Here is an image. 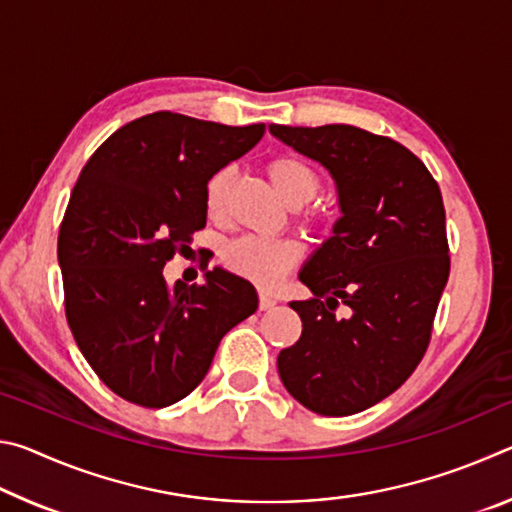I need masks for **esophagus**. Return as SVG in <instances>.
<instances>
[{"label": "esophagus", "instance_id": "obj_1", "mask_svg": "<svg viewBox=\"0 0 512 512\" xmlns=\"http://www.w3.org/2000/svg\"><path fill=\"white\" fill-rule=\"evenodd\" d=\"M277 305V300L271 296V293H259V309L262 311H268V309H273Z\"/></svg>", "mask_w": 512, "mask_h": 512}]
</instances>
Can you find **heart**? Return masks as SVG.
Listing matches in <instances>:
<instances>
[{"mask_svg":"<svg viewBox=\"0 0 512 512\" xmlns=\"http://www.w3.org/2000/svg\"><path fill=\"white\" fill-rule=\"evenodd\" d=\"M266 173L284 201L296 207L302 225L325 223V212L311 203L323 187L314 164L300 155L280 153L266 162ZM230 180V169H219L205 185V210L214 221L223 219L225 214ZM300 257L302 248L298 241L259 237H241L225 246L221 253L223 266L230 273L244 277L262 289H273L300 262Z\"/></svg>","mask_w":512,"mask_h":512,"instance_id":"obj_1","label":"heart"}]
</instances>
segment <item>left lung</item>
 I'll return each instance as SVG.
<instances>
[{"mask_svg": "<svg viewBox=\"0 0 512 512\" xmlns=\"http://www.w3.org/2000/svg\"><path fill=\"white\" fill-rule=\"evenodd\" d=\"M271 133L325 164L343 212L302 268L314 298L291 302L302 336L280 352L277 370L309 411L359 413L395 393L429 348L449 277L443 194L418 155L391 137L348 124H271ZM341 304L348 319L335 316Z\"/></svg>", "mask_w": 512, "mask_h": 512, "instance_id": "left-lung-1", "label": "left lung"}]
</instances>
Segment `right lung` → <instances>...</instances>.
Returning <instances> with one entry per match:
<instances>
[{
	"mask_svg": "<svg viewBox=\"0 0 512 512\" xmlns=\"http://www.w3.org/2000/svg\"><path fill=\"white\" fill-rule=\"evenodd\" d=\"M264 133V124L160 110L112 133L76 180L58 232L65 316L121 400L144 409L183 400L225 332L255 314L253 284L237 275L214 268L187 287L169 284L162 268L205 228L207 180Z\"/></svg>",
	"mask_w": 512,
	"mask_h": 512,
	"instance_id": "add662e5",
	"label": "right lung"
}]
</instances>
